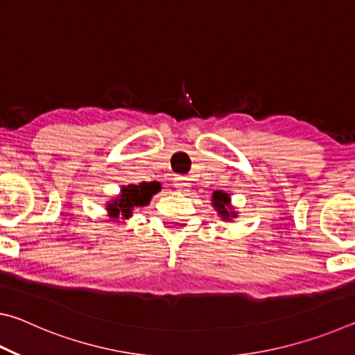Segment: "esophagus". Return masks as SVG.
Segmentation results:
<instances>
[{"label": "esophagus", "instance_id": "34e87169", "mask_svg": "<svg viewBox=\"0 0 355 355\" xmlns=\"http://www.w3.org/2000/svg\"><path fill=\"white\" fill-rule=\"evenodd\" d=\"M173 186H175L178 191L186 192V191H189L191 183H189V180L186 178V177H177V178H173Z\"/></svg>", "mask_w": 355, "mask_h": 355}]
</instances>
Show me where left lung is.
I'll list each match as a JSON object with an SVG mask.
<instances>
[{"mask_svg": "<svg viewBox=\"0 0 355 355\" xmlns=\"http://www.w3.org/2000/svg\"><path fill=\"white\" fill-rule=\"evenodd\" d=\"M211 203L216 208V211L219 213V216H222V219L224 220H230L232 218H236V213L232 211L230 196L225 194L224 191H214Z\"/></svg>", "mask_w": 355, "mask_h": 355, "instance_id": "left-lung-1", "label": "left lung"}]
</instances>
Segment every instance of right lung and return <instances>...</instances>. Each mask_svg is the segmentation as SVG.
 <instances>
[{"instance_id":"add662e5","label":"right lung","mask_w":355,"mask_h":355,"mask_svg":"<svg viewBox=\"0 0 355 355\" xmlns=\"http://www.w3.org/2000/svg\"><path fill=\"white\" fill-rule=\"evenodd\" d=\"M161 188L158 183H141V184H128L122 186L120 196L107 203V214L110 218L117 219L122 216L123 219H128L133 214V209L137 207H146L150 203L153 194H156Z\"/></svg>"}]
</instances>
